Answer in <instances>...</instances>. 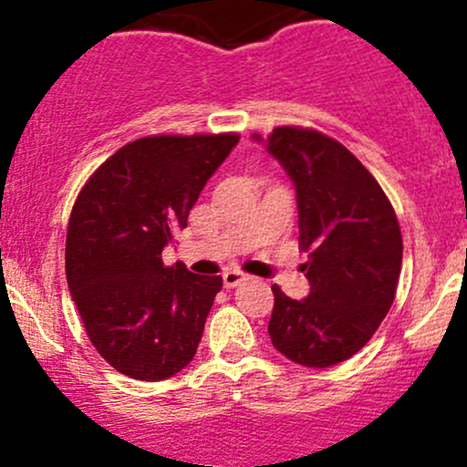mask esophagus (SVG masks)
<instances>
[{"label": "esophagus", "mask_w": 467, "mask_h": 467, "mask_svg": "<svg viewBox=\"0 0 467 467\" xmlns=\"http://www.w3.org/2000/svg\"><path fill=\"white\" fill-rule=\"evenodd\" d=\"M244 280H246V275H244V273H239V271H234V268H230V271L223 273L225 289H234V286L242 285Z\"/></svg>", "instance_id": "34e87169"}]
</instances>
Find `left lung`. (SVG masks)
<instances>
[{"label": "left lung", "mask_w": 467, "mask_h": 467, "mask_svg": "<svg viewBox=\"0 0 467 467\" xmlns=\"http://www.w3.org/2000/svg\"><path fill=\"white\" fill-rule=\"evenodd\" d=\"M257 144L294 182L307 298L273 285L268 337L289 361L329 368L361 350L389 314L402 268V234L368 169L337 140L280 126Z\"/></svg>", "instance_id": "8db88e82"}]
</instances>
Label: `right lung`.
<instances>
[{
	"label": "right lung",
	"instance_id": "add662e5",
	"mask_svg": "<svg viewBox=\"0 0 467 467\" xmlns=\"http://www.w3.org/2000/svg\"><path fill=\"white\" fill-rule=\"evenodd\" d=\"M237 135H158L121 146L74 203L65 273L99 355L133 379L181 373L223 280L164 266L162 251Z\"/></svg>",
	"mask_w": 467,
	"mask_h": 467
}]
</instances>
